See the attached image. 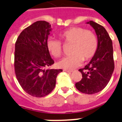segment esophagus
<instances>
[{
    "mask_svg": "<svg viewBox=\"0 0 122 122\" xmlns=\"http://www.w3.org/2000/svg\"><path fill=\"white\" fill-rule=\"evenodd\" d=\"M64 72H68V73H72V71H71V70H63Z\"/></svg>",
    "mask_w": 122,
    "mask_h": 122,
    "instance_id": "34e87169",
    "label": "esophagus"
}]
</instances>
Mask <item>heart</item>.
Wrapping results in <instances>:
<instances>
[{"label":"heart","mask_w":122,"mask_h":122,"mask_svg":"<svg viewBox=\"0 0 122 122\" xmlns=\"http://www.w3.org/2000/svg\"><path fill=\"white\" fill-rule=\"evenodd\" d=\"M60 38L65 45H71L70 56L65 57L57 63L59 67L73 70L81 65L83 61L92 58L97 51L98 41L95 33L81 27H73L60 33ZM48 51L52 56L59 57L63 54L62 44L56 39L50 38L46 42Z\"/></svg>","instance_id":"1"}]
</instances>
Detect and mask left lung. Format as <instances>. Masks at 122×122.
Masks as SVG:
<instances>
[{
    "instance_id": "1",
    "label": "left lung",
    "mask_w": 122,
    "mask_h": 122,
    "mask_svg": "<svg viewBox=\"0 0 122 122\" xmlns=\"http://www.w3.org/2000/svg\"><path fill=\"white\" fill-rule=\"evenodd\" d=\"M92 27L97 36L98 46L89 63L79 69L82 79L76 83L83 93L93 94L107 86L114 69L112 42L104 27L92 20L86 22Z\"/></svg>"
}]
</instances>
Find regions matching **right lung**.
I'll list each match as a JSON object with an SVG mask.
<instances>
[{
	"instance_id": "1",
	"label": "right lung",
	"mask_w": 122,
	"mask_h": 122,
	"mask_svg": "<svg viewBox=\"0 0 122 122\" xmlns=\"http://www.w3.org/2000/svg\"><path fill=\"white\" fill-rule=\"evenodd\" d=\"M51 25L45 20L34 22L20 33L15 48V72L20 86L30 95L41 98L49 94L56 86L61 69H45L52 65L46 46Z\"/></svg>"
}]
</instances>
